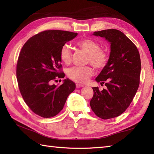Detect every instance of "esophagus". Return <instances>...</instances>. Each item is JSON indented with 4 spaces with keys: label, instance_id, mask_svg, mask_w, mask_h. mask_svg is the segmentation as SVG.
I'll list each match as a JSON object with an SVG mask.
<instances>
[{
    "label": "esophagus",
    "instance_id": "34e87169",
    "mask_svg": "<svg viewBox=\"0 0 154 154\" xmlns=\"http://www.w3.org/2000/svg\"><path fill=\"white\" fill-rule=\"evenodd\" d=\"M76 87H77V88H81V87H83L84 85H83L79 84V83H77L76 84Z\"/></svg>",
    "mask_w": 154,
    "mask_h": 154
}]
</instances>
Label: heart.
I'll use <instances>...</instances> for the list:
<instances>
[{
  "mask_svg": "<svg viewBox=\"0 0 154 154\" xmlns=\"http://www.w3.org/2000/svg\"><path fill=\"white\" fill-rule=\"evenodd\" d=\"M77 45L88 54L87 63H90L97 69H100L105 66L108 61V55L105 51L100 50V45L97 42L91 39H83L78 42ZM60 57L65 64L71 63V52L67 45H64L61 48ZM93 74V70L90 66L73 67L67 72L68 77L71 79L81 83H86Z\"/></svg>",
  "mask_w": 154,
  "mask_h": 154,
  "instance_id": "1",
  "label": "heart"
}]
</instances>
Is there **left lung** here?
Masks as SVG:
<instances>
[{
	"label": "left lung",
	"mask_w": 154,
	"mask_h": 154,
	"mask_svg": "<svg viewBox=\"0 0 154 154\" xmlns=\"http://www.w3.org/2000/svg\"><path fill=\"white\" fill-rule=\"evenodd\" d=\"M110 44L109 60L95 79L106 89L93 87L90 106L94 114L104 120L120 116L131 103L138 89L141 71L139 51L133 42L120 30L108 29L93 34Z\"/></svg>",
	"instance_id": "obj_1"
}]
</instances>
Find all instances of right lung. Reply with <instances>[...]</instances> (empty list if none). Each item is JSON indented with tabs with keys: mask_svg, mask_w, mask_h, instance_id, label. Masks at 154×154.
<instances>
[{
	"mask_svg": "<svg viewBox=\"0 0 154 154\" xmlns=\"http://www.w3.org/2000/svg\"><path fill=\"white\" fill-rule=\"evenodd\" d=\"M77 33L57 30L42 32L23 45L16 65L18 87L25 103L43 118H51L63 109L67 97L75 89V83L64 79L60 86L50 84L55 78H63L60 53L65 43Z\"/></svg>",
	"mask_w": 154,
	"mask_h": 154,
	"instance_id": "right-lung-1",
	"label": "right lung"
}]
</instances>
